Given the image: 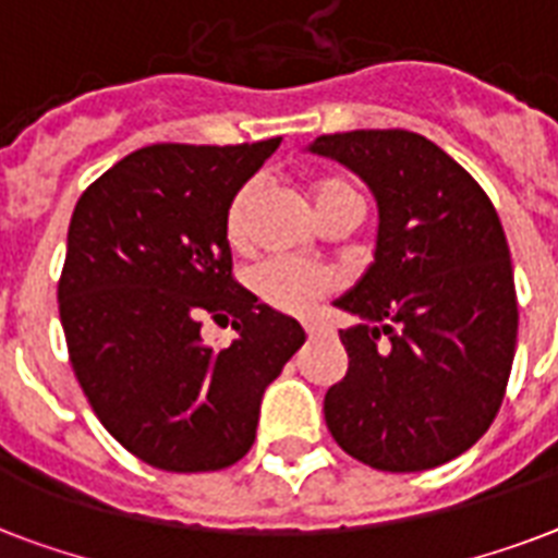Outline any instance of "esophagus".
Here are the masks:
<instances>
[{
  "label": "esophagus",
  "mask_w": 558,
  "mask_h": 558,
  "mask_svg": "<svg viewBox=\"0 0 558 558\" xmlns=\"http://www.w3.org/2000/svg\"><path fill=\"white\" fill-rule=\"evenodd\" d=\"M302 328H305V335H317V323L314 319H302Z\"/></svg>",
  "instance_id": "obj_1"
}]
</instances>
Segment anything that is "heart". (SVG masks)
I'll return each mask as SVG.
<instances>
[{"label": "heart", "mask_w": 558, "mask_h": 558, "mask_svg": "<svg viewBox=\"0 0 558 558\" xmlns=\"http://www.w3.org/2000/svg\"><path fill=\"white\" fill-rule=\"evenodd\" d=\"M311 197H314L319 218H326L340 201L357 197V194L343 180L326 177V180H317V183L311 185ZM250 206H253V189L250 185L239 189L230 206H227L223 235L230 241V247L235 250L247 244ZM338 279L340 276L331 267L308 265V262H296V258H267V262L250 270V288H253V293L265 305L282 311V314H305L319 296H326L331 288H338Z\"/></svg>", "instance_id": "heart-1"}]
</instances>
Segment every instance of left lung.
<instances>
[{
	"mask_svg": "<svg viewBox=\"0 0 558 558\" xmlns=\"http://www.w3.org/2000/svg\"><path fill=\"white\" fill-rule=\"evenodd\" d=\"M378 203L375 262L335 305L349 369L323 410L335 442L378 472H425L469 451L498 416L518 302L504 227L477 180L410 131L317 136Z\"/></svg>",
	"mask_w": 558,
	"mask_h": 558,
	"instance_id": "8db88e82",
	"label": "left lung"
}]
</instances>
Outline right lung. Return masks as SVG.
Returning <instances> with one entry per match:
<instances>
[{
    "instance_id": "1",
    "label": "right lung",
    "mask_w": 558,
    "mask_h": 558,
    "mask_svg": "<svg viewBox=\"0 0 558 558\" xmlns=\"http://www.w3.org/2000/svg\"><path fill=\"white\" fill-rule=\"evenodd\" d=\"M148 145L77 201L58 282L69 361L95 416L142 463L218 472L256 439L267 384L305 331L232 279L227 206L279 148ZM240 338L215 353L202 319Z\"/></svg>"
}]
</instances>
